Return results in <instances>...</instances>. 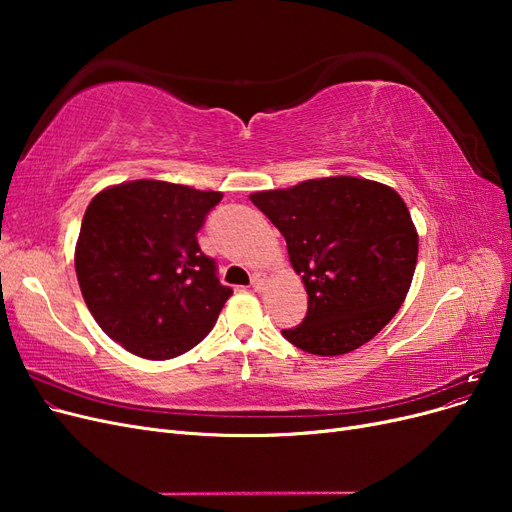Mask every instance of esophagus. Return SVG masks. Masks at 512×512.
Wrapping results in <instances>:
<instances>
[{
	"label": "esophagus",
	"mask_w": 512,
	"mask_h": 512,
	"mask_svg": "<svg viewBox=\"0 0 512 512\" xmlns=\"http://www.w3.org/2000/svg\"><path fill=\"white\" fill-rule=\"evenodd\" d=\"M262 286H265V277L258 273V275L252 277V288L258 292V290H262Z\"/></svg>",
	"instance_id": "34e87169"
}]
</instances>
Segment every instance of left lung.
Wrapping results in <instances>:
<instances>
[{"mask_svg":"<svg viewBox=\"0 0 512 512\" xmlns=\"http://www.w3.org/2000/svg\"><path fill=\"white\" fill-rule=\"evenodd\" d=\"M252 203L282 232L307 290V314L282 331L290 344L339 356L376 337L412 284L418 232L393 188L363 177L307 179Z\"/></svg>","mask_w":512,"mask_h":512,"instance_id":"left-lung-1","label":"left lung"}]
</instances>
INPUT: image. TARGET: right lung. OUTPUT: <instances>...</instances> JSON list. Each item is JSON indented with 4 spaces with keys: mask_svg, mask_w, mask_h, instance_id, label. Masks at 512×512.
Segmentation results:
<instances>
[{
    "mask_svg": "<svg viewBox=\"0 0 512 512\" xmlns=\"http://www.w3.org/2000/svg\"><path fill=\"white\" fill-rule=\"evenodd\" d=\"M222 192L136 179L98 192L74 250L76 280L100 329L128 352L166 361L213 329L232 294L196 232Z\"/></svg>",
    "mask_w": 512,
    "mask_h": 512,
    "instance_id": "right-lung-1",
    "label": "right lung"
}]
</instances>
